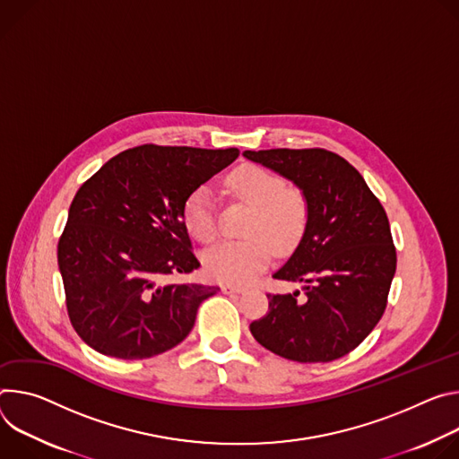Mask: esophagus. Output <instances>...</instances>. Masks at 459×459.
<instances>
[{"label":"esophagus","mask_w":459,"mask_h":459,"mask_svg":"<svg viewBox=\"0 0 459 459\" xmlns=\"http://www.w3.org/2000/svg\"><path fill=\"white\" fill-rule=\"evenodd\" d=\"M242 291H244V290H242V288H237V286H228V284L222 286V293H228V295H230V293H242Z\"/></svg>","instance_id":"obj_1"}]
</instances>
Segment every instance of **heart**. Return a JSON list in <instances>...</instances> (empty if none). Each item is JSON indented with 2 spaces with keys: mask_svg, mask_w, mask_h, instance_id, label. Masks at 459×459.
<instances>
[{
  "mask_svg": "<svg viewBox=\"0 0 459 459\" xmlns=\"http://www.w3.org/2000/svg\"><path fill=\"white\" fill-rule=\"evenodd\" d=\"M228 189L253 208L246 226L244 242H219L204 253L208 277L228 286H247L259 277L273 257V246L281 251L295 247L310 219L307 196L277 173L264 168H242L228 177ZM187 231L200 242H212L219 231L215 195L210 186H198L189 193L182 210Z\"/></svg>",
  "mask_w": 459,
  "mask_h": 459,
  "instance_id": "obj_1",
  "label": "heart"
}]
</instances>
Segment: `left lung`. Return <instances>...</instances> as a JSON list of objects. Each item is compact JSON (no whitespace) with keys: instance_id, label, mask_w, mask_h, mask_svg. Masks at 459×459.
Instances as JSON below:
<instances>
[{"instance_id":"8db88e82","label":"left lung","mask_w":459,"mask_h":459,"mask_svg":"<svg viewBox=\"0 0 459 459\" xmlns=\"http://www.w3.org/2000/svg\"><path fill=\"white\" fill-rule=\"evenodd\" d=\"M242 155L291 180L310 206L299 246L273 279L302 293H270V312L249 325L264 348L297 363L335 361L358 348L385 314L395 273L388 217L365 178L326 149Z\"/></svg>"}]
</instances>
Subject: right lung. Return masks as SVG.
Masks as SVG:
<instances>
[{"label":"right lung","instance_id":"add662e5","mask_svg":"<svg viewBox=\"0 0 459 459\" xmlns=\"http://www.w3.org/2000/svg\"><path fill=\"white\" fill-rule=\"evenodd\" d=\"M238 149L145 143L113 157L73 198L58 266L73 328L92 350L147 359L182 342L217 286L169 284L200 266L184 202Z\"/></svg>","mask_w":459,"mask_h":459}]
</instances>
